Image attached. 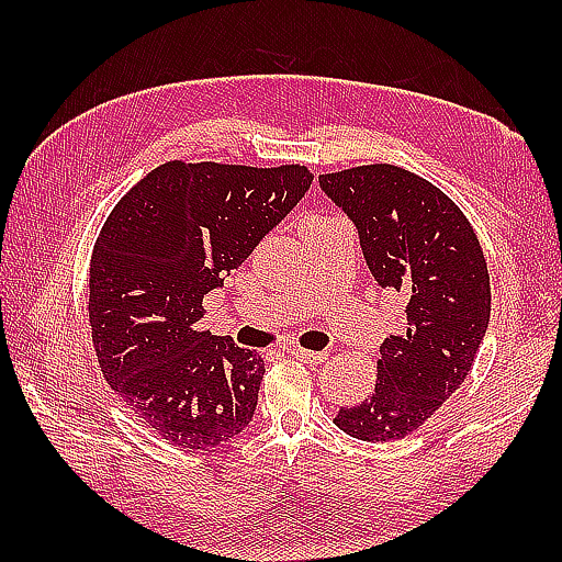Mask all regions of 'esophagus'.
I'll return each mask as SVG.
<instances>
[{"label":"esophagus","instance_id":"34e87169","mask_svg":"<svg viewBox=\"0 0 562 562\" xmlns=\"http://www.w3.org/2000/svg\"><path fill=\"white\" fill-rule=\"evenodd\" d=\"M290 355L306 364H321L324 360H328V352H314V350H304V348H290Z\"/></svg>","mask_w":562,"mask_h":562}]
</instances>
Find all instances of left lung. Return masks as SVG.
Masks as SVG:
<instances>
[{"label":"left lung","mask_w":562,"mask_h":562,"mask_svg":"<svg viewBox=\"0 0 562 562\" xmlns=\"http://www.w3.org/2000/svg\"><path fill=\"white\" fill-rule=\"evenodd\" d=\"M318 183L355 222L374 280L408 302L405 330L381 348L374 391L333 423L364 441L403 439L463 384L479 355L491 321L483 248L457 202L401 166H352Z\"/></svg>","instance_id":"1"}]
</instances>
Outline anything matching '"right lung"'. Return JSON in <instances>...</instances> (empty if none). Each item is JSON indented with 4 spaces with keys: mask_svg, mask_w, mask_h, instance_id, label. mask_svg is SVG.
Masks as SVG:
<instances>
[{
    "mask_svg": "<svg viewBox=\"0 0 562 562\" xmlns=\"http://www.w3.org/2000/svg\"><path fill=\"white\" fill-rule=\"evenodd\" d=\"M302 164L166 161L103 222L89 266V326L111 389L183 449L232 441L256 413L266 364L200 330L202 300L302 200Z\"/></svg>",
    "mask_w": 562,
    "mask_h": 562,
    "instance_id": "obj_1",
    "label": "right lung"
}]
</instances>
